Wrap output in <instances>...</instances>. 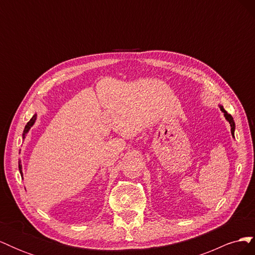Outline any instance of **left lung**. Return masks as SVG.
<instances>
[{"instance_id": "1", "label": "left lung", "mask_w": 255, "mask_h": 255, "mask_svg": "<svg viewBox=\"0 0 255 255\" xmlns=\"http://www.w3.org/2000/svg\"><path fill=\"white\" fill-rule=\"evenodd\" d=\"M220 110L222 111V113H225V117H226V119L229 121V123H230V126H231V133H232V135L234 136V129H235V123H234V120H233V117L232 116H231L230 114H228L227 113V111L223 109L222 106H220Z\"/></svg>"}]
</instances>
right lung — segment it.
Segmentation results:
<instances>
[{
	"label": "right lung",
	"mask_w": 255,
	"mask_h": 255,
	"mask_svg": "<svg viewBox=\"0 0 255 255\" xmlns=\"http://www.w3.org/2000/svg\"><path fill=\"white\" fill-rule=\"evenodd\" d=\"M35 120H36V115H34L33 117H32V119H30L27 123H26V126H25V128H24V130H23V138L25 137V135H26V133L28 132V129L30 128V127H32L33 125H34V122H35ZM19 170H20V173H21V175H22V171H21V164H20V161H19Z\"/></svg>",
	"instance_id": "add662e5"
}]
</instances>
